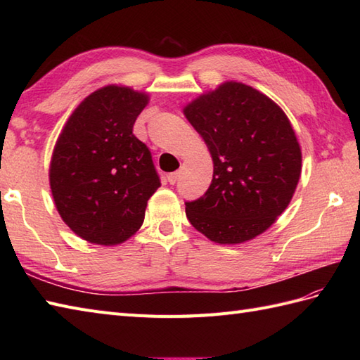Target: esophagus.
I'll return each mask as SVG.
<instances>
[{"mask_svg": "<svg viewBox=\"0 0 360 360\" xmlns=\"http://www.w3.org/2000/svg\"><path fill=\"white\" fill-rule=\"evenodd\" d=\"M179 172H173V173H170V174H167V179H168V182H170V184H176V181L179 179Z\"/></svg>", "mask_w": 360, "mask_h": 360, "instance_id": "1", "label": "esophagus"}]
</instances>
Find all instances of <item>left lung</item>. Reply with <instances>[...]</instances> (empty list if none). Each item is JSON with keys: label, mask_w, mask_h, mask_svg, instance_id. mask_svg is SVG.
<instances>
[{"label": "left lung", "mask_w": 360, "mask_h": 360, "mask_svg": "<svg viewBox=\"0 0 360 360\" xmlns=\"http://www.w3.org/2000/svg\"><path fill=\"white\" fill-rule=\"evenodd\" d=\"M182 111L213 160L207 192L186 202L188 221L218 244L254 240L286 210L300 179L302 150L288 116L240 82L221 83Z\"/></svg>", "instance_id": "8db88e82"}]
</instances>
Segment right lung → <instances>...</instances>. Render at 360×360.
Listing matches in <instances>:
<instances>
[{
    "instance_id": "right-lung-1",
    "label": "right lung",
    "mask_w": 360,
    "mask_h": 360,
    "mask_svg": "<svg viewBox=\"0 0 360 360\" xmlns=\"http://www.w3.org/2000/svg\"><path fill=\"white\" fill-rule=\"evenodd\" d=\"M147 93L108 85L91 93L60 133L49 184L65 224L82 240L116 246L139 231L160 187L147 145L133 134Z\"/></svg>"
}]
</instances>
